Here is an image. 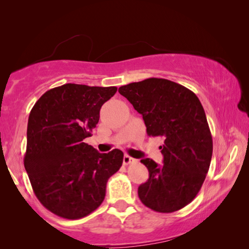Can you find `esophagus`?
<instances>
[{"mask_svg":"<svg viewBox=\"0 0 249 249\" xmlns=\"http://www.w3.org/2000/svg\"><path fill=\"white\" fill-rule=\"evenodd\" d=\"M134 161H136V159L132 158L128 155H125L124 156V158H123V163H124V165H129V163H132Z\"/></svg>","mask_w":249,"mask_h":249,"instance_id":"34e87169","label":"esophagus"}]
</instances>
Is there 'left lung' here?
<instances>
[{
  "label": "left lung",
  "mask_w": 249,
  "mask_h": 249,
  "mask_svg": "<svg viewBox=\"0 0 249 249\" xmlns=\"http://www.w3.org/2000/svg\"><path fill=\"white\" fill-rule=\"evenodd\" d=\"M142 115L148 136H161L163 165L142 159L149 178L138 187L147 208L171 213L184 208L199 193L213 151L212 135L203 107L191 90L167 79L149 78L121 87Z\"/></svg>",
  "instance_id": "left-lung-1"
}]
</instances>
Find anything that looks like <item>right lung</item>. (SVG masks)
<instances>
[{
    "mask_svg": "<svg viewBox=\"0 0 249 249\" xmlns=\"http://www.w3.org/2000/svg\"><path fill=\"white\" fill-rule=\"evenodd\" d=\"M116 91L67 83L45 92L32 108L24 166L37 199L58 216L78 220L98 209L123 163L122 150L100 154L83 142Z\"/></svg>",
    "mask_w": 249,
    "mask_h": 249,
    "instance_id": "add662e5",
    "label": "right lung"
}]
</instances>
